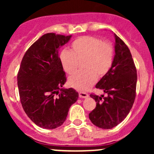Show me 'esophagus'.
Listing matches in <instances>:
<instances>
[{
    "mask_svg": "<svg viewBox=\"0 0 154 154\" xmlns=\"http://www.w3.org/2000/svg\"><path fill=\"white\" fill-rule=\"evenodd\" d=\"M79 97L80 98H87L88 97V94L86 92H83V91H80L79 92Z\"/></svg>",
    "mask_w": 154,
    "mask_h": 154,
    "instance_id": "1",
    "label": "esophagus"
}]
</instances>
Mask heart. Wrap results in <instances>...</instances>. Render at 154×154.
Here are the masks:
<instances>
[{
  "instance_id": "b5f03b06",
  "label": "heart",
  "mask_w": 154,
  "mask_h": 154,
  "mask_svg": "<svg viewBox=\"0 0 154 154\" xmlns=\"http://www.w3.org/2000/svg\"><path fill=\"white\" fill-rule=\"evenodd\" d=\"M70 47V51L63 50L59 56L63 70L72 74L77 71L79 61L83 60L86 70L71 76L68 84L79 91H87L97 81V73L102 77L109 71L113 63L114 49L109 42L91 35L78 37Z\"/></svg>"
}]
</instances>
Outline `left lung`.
Returning <instances> with one entry per match:
<instances>
[{
  "mask_svg": "<svg viewBox=\"0 0 154 154\" xmlns=\"http://www.w3.org/2000/svg\"><path fill=\"white\" fill-rule=\"evenodd\" d=\"M116 38L112 66L95 87L107 96L91 94L96 107L88 115L93 125L102 129L116 127L127 117L136 98L137 72L127 45L114 34Z\"/></svg>",
  "mask_w": 154,
  "mask_h": 154,
  "instance_id": "obj_1",
  "label": "left lung"
}]
</instances>
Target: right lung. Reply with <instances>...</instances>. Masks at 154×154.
Masks as SVG:
<instances>
[{
    "label": "right lung",
    "instance_id": "add662e5",
    "mask_svg": "<svg viewBox=\"0 0 154 154\" xmlns=\"http://www.w3.org/2000/svg\"><path fill=\"white\" fill-rule=\"evenodd\" d=\"M50 32L28 48L18 72L20 100L27 116L42 128L55 129L63 125L70 106L79 94L74 88H63L66 73L58 51L71 38Z\"/></svg>",
    "mask_w": 154,
    "mask_h": 154
}]
</instances>
